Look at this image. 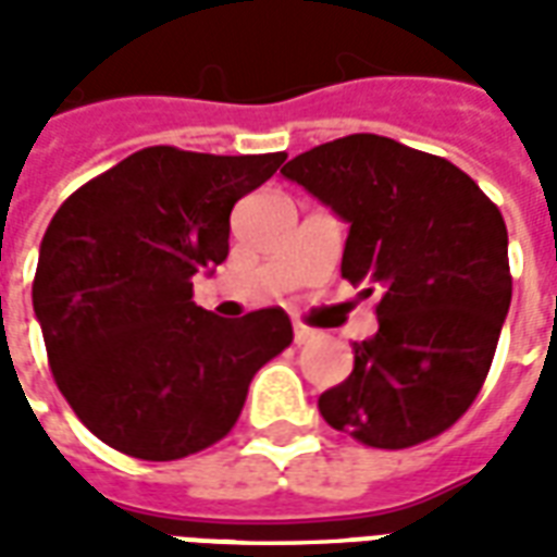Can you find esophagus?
Here are the masks:
<instances>
[{"label": "esophagus", "instance_id": "esophagus-1", "mask_svg": "<svg viewBox=\"0 0 557 557\" xmlns=\"http://www.w3.org/2000/svg\"><path fill=\"white\" fill-rule=\"evenodd\" d=\"M311 338H314V330L306 326V323H294V342L297 345H309Z\"/></svg>", "mask_w": 557, "mask_h": 557}]
</instances>
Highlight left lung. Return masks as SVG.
I'll use <instances>...</instances> for the list:
<instances>
[{"instance_id":"obj_1","label":"left lung","mask_w":557,"mask_h":557,"mask_svg":"<svg viewBox=\"0 0 557 557\" xmlns=\"http://www.w3.org/2000/svg\"><path fill=\"white\" fill-rule=\"evenodd\" d=\"M350 224L342 275L377 294V333L318 398L326 423L377 449L447 432L486 381L512 297L507 224L441 156L348 134L282 168Z\"/></svg>"}]
</instances>
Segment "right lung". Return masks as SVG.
<instances>
[{
  "mask_svg": "<svg viewBox=\"0 0 557 557\" xmlns=\"http://www.w3.org/2000/svg\"><path fill=\"white\" fill-rule=\"evenodd\" d=\"M285 159L146 146L57 209L35 318L59 393L108 447L146 461L212 447L255 372L294 342L282 309L224 321L191 299L195 272L227 258L234 203Z\"/></svg>",
  "mask_w": 557,
  "mask_h": 557,
  "instance_id": "add662e5",
  "label": "right lung"
}]
</instances>
